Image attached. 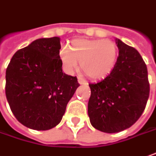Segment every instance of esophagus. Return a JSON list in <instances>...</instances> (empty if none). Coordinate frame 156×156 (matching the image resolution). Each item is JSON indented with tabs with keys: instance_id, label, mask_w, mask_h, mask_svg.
Segmentation results:
<instances>
[{
	"instance_id": "1",
	"label": "esophagus",
	"mask_w": 156,
	"mask_h": 156,
	"mask_svg": "<svg viewBox=\"0 0 156 156\" xmlns=\"http://www.w3.org/2000/svg\"><path fill=\"white\" fill-rule=\"evenodd\" d=\"M78 82L80 84H81V85H87V81L83 80V79H81V78H78Z\"/></svg>"
}]
</instances>
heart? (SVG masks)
Here are the masks:
<instances>
[{"label": "heart", "instance_id": "b5f03b06", "mask_svg": "<svg viewBox=\"0 0 156 156\" xmlns=\"http://www.w3.org/2000/svg\"><path fill=\"white\" fill-rule=\"evenodd\" d=\"M59 57L66 72H74L80 62L81 70L90 79L100 80L114 69L118 48L110 39L78 38L72 40L69 47L62 46Z\"/></svg>", "mask_w": 156, "mask_h": 156}]
</instances>
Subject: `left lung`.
<instances>
[{"instance_id": "obj_1", "label": "left lung", "mask_w": 156, "mask_h": 156, "mask_svg": "<svg viewBox=\"0 0 156 156\" xmlns=\"http://www.w3.org/2000/svg\"><path fill=\"white\" fill-rule=\"evenodd\" d=\"M119 56L104 80L90 83L87 112L91 124L105 133L128 129L143 114L149 96L148 69L139 52L116 39Z\"/></svg>"}]
</instances>
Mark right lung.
<instances>
[{
  "mask_svg": "<svg viewBox=\"0 0 156 156\" xmlns=\"http://www.w3.org/2000/svg\"><path fill=\"white\" fill-rule=\"evenodd\" d=\"M60 37L39 38L15 52L6 70V97L23 125L47 130L61 122L80 86L62 72Z\"/></svg>",
  "mask_w": 156,
  "mask_h": 156,
  "instance_id": "right-lung-1",
  "label": "right lung"
}]
</instances>
